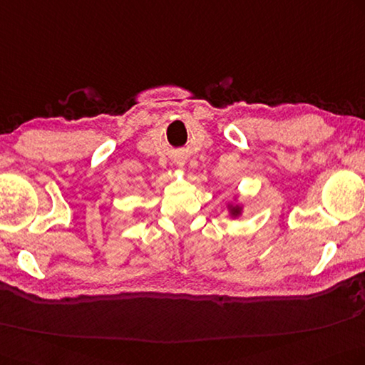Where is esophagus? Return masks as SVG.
Masks as SVG:
<instances>
[{
	"mask_svg": "<svg viewBox=\"0 0 365 365\" xmlns=\"http://www.w3.org/2000/svg\"><path fill=\"white\" fill-rule=\"evenodd\" d=\"M176 165H178V167H181V168H182V167H184V162H176Z\"/></svg>",
	"mask_w": 365,
	"mask_h": 365,
	"instance_id": "esophagus-1",
	"label": "esophagus"
}]
</instances>
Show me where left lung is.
I'll return each instance as SVG.
<instances>
[{
	"instance_id": "obj_1",
	"label": "left lung",
	"mask_w": 365,
	"mask_h": 365,
	"mask_svg": "<svg viewBox=\"0 0 365 365\" xmlns=\"http://www.w3.org/2000/svg\"><path fill=\"white\" fill-rule=\"evenodd\" d=\"M241 210L242 207L240 206V205H236V206H233V205H230V214L233 215V217H237V215L241 214Z\"/></svg>"
}]
</instances>
